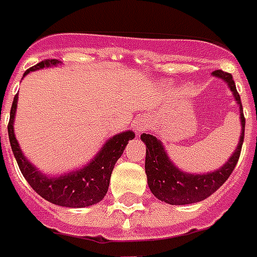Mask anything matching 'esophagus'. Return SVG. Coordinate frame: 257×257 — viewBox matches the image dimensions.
<instances>
[{"instance_id": "34e87169", "label": "esophagus", "mask_w": 257, "mask_h": 257, "mask_svg": "<svg viewBox=\"0 0 257 257\" xmlns=\"http://www.w3.org/2000/svg\"><path fill=\"white\" fill-rule=\"evenodd\" d=\"M133 128L136 132H142V131H146L148 128V120L147 118H137Z\"/></svg>"}]
</instances>
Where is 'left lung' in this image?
Wrapping results in <instances>:
<instances>
[{
  "label": "left lung",
  "mask_w": 257,
  "mask_h": 257,
  "mask_svg": "<svg viewBox=\"0 0 257 257\" xmlns=\"http://www.w3.org/2000/svg\"><path fill=\"white\" fill-rule=\"evenodd\" d=\"M211 75L224 81L228 85L234 101L237 103L240 111V124H241V133H240L237 147L220 168L214 171L195 174V172H186L185 170L178 167L168 156L167 150L162 140H159L155 135L143 133L140 139L146 144L147 183L151 193L162 202L170 205H190L206 199L224 185L238 162L242 142H244V129H245L241 99L230 74L217 70L211 72Z\"/></svg>",
  "instance_id": "1"
}]
</instances>
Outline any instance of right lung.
<instances>
[{"instance_id":"right-lung-1","label":"right lung","mask_w":257,"mask_h":257,"mask_svg":"<svg viewBox=\"0 0 257 257\" xmlns=\"http://www.w3.org/2000/svg\"><path fill=\"white\" fill-rule=\"evenodd\" d=\"M60 64L62 62L56 59H48L27 70L24 76L32 71H37L42 68L58 67ZM17 102H19V94H16L12 103L8 133H9L12 151L15 155L16 162L19 164L20 171L24 175L31 187L40 197L58 206L87 207L102 201L109 189L114 164L121 158L129 140L135 139V132L124 131L109 137L98 150L93 159H90L82 167L62 172L59 175L46 174L25 156L16 139L15 120Z\"/></svg>"}]
</instances>
